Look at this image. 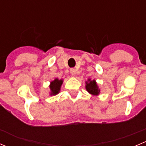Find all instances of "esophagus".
<instances>
[{
	"instance_id": "34e87169",
	"label": "esophagus",
	"mask_w": 146,
	"mask_h": 146,
	"mask_svg": "<svg viewBox=\"0 0 146 146\" xmlns=\"http://www.w3.org/2000/svg\"><path fill=\"white\" fill-rule=\"evenodd\" d=\"M70 74L73 75V76H75V75H76V70H75L74 68H71L70 70Z\"/></svg>"
}]
</instances>
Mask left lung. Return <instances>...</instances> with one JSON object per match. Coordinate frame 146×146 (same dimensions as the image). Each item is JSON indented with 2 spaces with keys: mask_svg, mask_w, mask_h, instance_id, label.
Wrapping results in <instances>:
<instances>
[{
  "mask_svg": "<svg viewBox=\"0 0 146 146\" xmlns=\"http://www.w3.org/2000/svg\"><path fill=\"white\" fill-rule=\"evenodd\" d=\"M85 84H86L85 88L90 94L92 95H99L100 92V90L99 89V87L98 86L96 80L88 79V81L85 82Z\"/></svg>",
  "mask_w": 146,
  "mask_h": 146,
  "instance_id": "8db88e82",
  "label": "left lung"
}]
</instances>
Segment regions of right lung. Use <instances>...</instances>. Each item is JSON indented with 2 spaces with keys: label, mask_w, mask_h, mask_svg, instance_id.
<instances>
[{
  "label": "right lung",
  "mask_w": 146,
  "mask_h": 146,
  "mask_svg": "<svg viewBox=\"0 0 146 146\" xmlns=\"http://www.w3.org/2000/svg\"><path fill=\"white\" fill-rule=\"evenodd\" d=\"M63 83V80L58 78L54 79V80L51 82L49 85L50 90H51V92H50V95H56L60 92V90H61V87Z\"/></svg>",
  "instance_id": "right-lung-1"
}]
</instances>
